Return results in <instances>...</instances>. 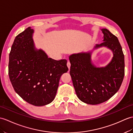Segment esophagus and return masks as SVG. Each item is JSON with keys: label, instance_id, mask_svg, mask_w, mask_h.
Wrapping results in <instances>:
<instances>
[{"label": "esophagus", "instance_id": "34e87169", "mask_svg": "<svg viewBox=\"0 0 133 133\" xmlns=\"http://www.w3.org/2000/svg\"><path fill=\"white\" fill-rule=\"evenodd\" d=\"M67 67H68V68H69V69L70 70V66H71V64H70V62L69 61H68L67 62Z\"/></svg>", "mask_w": 133, "mask_h": 133}]
</instances>
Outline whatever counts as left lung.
Masks as SVG:
<instances>
[{"instance_id":"8db88e82","label":"left lung","mask_w":133,"mask_h":133,"mask_svg":"<svg viewBox=\"0 0 133 133\" xmlns=\"http://www.w3.org/2000/svg\"><path fill=\"white\" fill-rule=\"evenodd\" d=\"M103 42L94 50L105 47L113 52V58L105 67H97L92 63V50L72 54L69 56L70 74L77 96L87 104H99L108 100L119 90L125 75V60L122 49L116 36L107 29Z\"/></svg>"}]
</instances>
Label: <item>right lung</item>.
<instances>
[{
  "label": "right lung",
  "mask_w": 133,
  "mask_h": 133,
  "mask_svg": "<svg viewBox=\"0 0 133 133\" xmlns=\"http://www.w3.org/2000/svg\"><path fill=\"white\" fill-rule=\"evenodd\" d=\"M33 33L28 27L15 37L9 56L8 74L15 92L23 100L44 106L54 100L61 76L69 69L66 59L54 60L36 48Z\"/></svg>",
  "instance_id": "right-lung-1"
}]
</instances>
